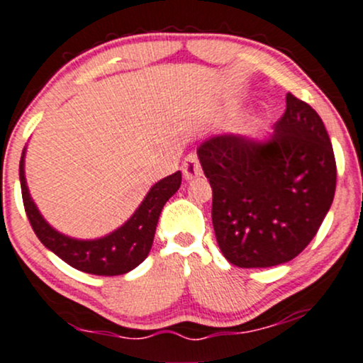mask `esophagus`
Masks as SVG:
<instances>
[{
    "mask_svg": "<svg viewBox=\"0 0 363 363\" xmlns=\"http://www.w3.org/2000/svg\"><path fill=\"white\" fill-rule=\"evenodd\" d=\"M182 174H184L186 181H191V179L200 177V175L203 174L200 160H198L196 155L191 153V155H188V157H186L184 163H182Z\"/></svg>",
    "mask_w": 363,
    "mask_h": 363,
    "instance_id": "1",
    "label": "esophagus"
}]
</instances>
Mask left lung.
Listing matches in <instances>:
<instances>
[{
    "label": "left lung",
    "mask_w": 363,
    "mask_h": 363,
    "mask_svg": "<svg viewBox=\"0 0 363 363\" xmlns=\"http://www.w3.org/2000/svg\"><path fill=\"white\" fill-rule=\"evenodd\" d=\"M196 153L213 191L218 248L241 269L293 260L333 205L336 160L329 134L317 111L291 93L269 138L215 134Z\"/></svg>",
    "instance_id": "obj_1"
}]
</instances>
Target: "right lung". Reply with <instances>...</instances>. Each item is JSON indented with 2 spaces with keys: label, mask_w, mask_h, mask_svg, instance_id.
<instances>
[{
  "label": "right lung",
  "mask_w": 363,
  "mask_h": 363,
  "mask_svg": "<svg viewBox=\"0 0 363 363\" xmlns=\"http://www.w3.org/2000/svg\"><path fill=\"white\" fill-rule=\"evenodd\" d=\"M26 151L27 146L22 151L18 169L23 206H26V213L35 236L50 252H53L74 269L86 274H94V276H121V274L130 272L141 262H145L153 245L155 230H157L163 205L181 188V170L155 182L136 212L121 227L101 238L79 240V238L60 233L39 212L27 186Z\"/></svg>",
  "instance_id": "1"
}]
</instances>
